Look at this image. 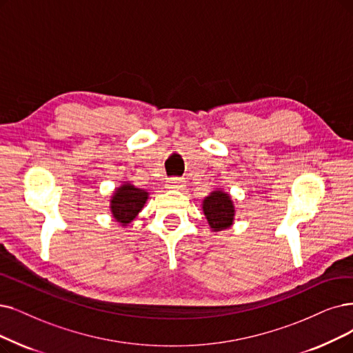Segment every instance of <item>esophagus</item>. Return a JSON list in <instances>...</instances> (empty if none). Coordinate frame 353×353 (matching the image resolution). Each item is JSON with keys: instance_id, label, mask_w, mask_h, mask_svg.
<instances>
[{"instance_id": "obj_1", "label": "esophagus", "mask_w": 353, "mask_h": 353, "mask_svg": "<svg viewBox=\"0 0 353 353\" xmlns=\"http://www.w3.org/2000/svg\"><path fill=\"white\" fill-rule=\"evenodd\" d=\"M168 188L169 190H181L185 187V181L181 179V178H171L168 181Z\"/></svg>"}]
</instances>
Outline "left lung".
Returning <instances> with one entry per match:
<instances>
[{
  "label": "left lung",
  "instance_id": "8db88e82",
  "mask_svg": "<svg viewBox=\"0 0 353 353\" xmlns=\"http://www.w3.org/2000/svg\"><path fill=\"white\" fill-rule=\"evenodd\" d=\"M201 208L211 232L219 233L232 228L234 223V203L232 200V195L225 192L223 188H216L211 191L203 200Z\"/></svg>",
  "mask_w": 353,
  "mask_h": 353
}]
</instances>
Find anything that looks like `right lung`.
<instances>
[{"instance_id": "right-lung-1", "label": "right lung", "mask_w": 353, "mask_h": 353, "mask_svg": "<svg viewBox=\"0 0 353 353\" xmlns=\"http://www.w3.org/2000/svg\"><path fill=\"white\" fill-rule=\"evenodd\" d=\"M148 200L149 192L146 190L137 188L130 181H124L110 196L111 216L121 228H128L142 211Z\"/></svg>"}]
</instances>
